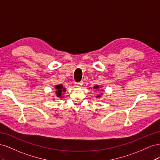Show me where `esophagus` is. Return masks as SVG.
<instances>
[{
    "label": "esophagus",
    "mask_w": 160,
    "mask_h": 160,
    "mask_svg": "<svg viewBox=\"0 0 160 160\" xmlns=\"http://www.w3.org/2000/svg\"><path fill=\"white\" fill-rule=\"evenodd\" d=\"M83 84V81H81V82H79V83H75V85L76 87H77V88H79V87L82 86V85Z\"/></svg>",
    "instance_id": "34e87169"
}]
</instances>
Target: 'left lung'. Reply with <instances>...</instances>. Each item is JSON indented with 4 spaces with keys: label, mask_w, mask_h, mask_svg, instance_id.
<instances>
[{
    "label": "left lung",
    "mask_w": 160,
    "mask_h": 160,
    "mask_svg": "<svg viewBox=\"0 0 160 160\" xmlns=\"http://www.w3.org/2000/svg\"><path fill=\"white\" fill-rule=\"evenodd\" d=\"M90 89V88H89ZM93 89H99V86H98V85H95V86H94L93 87ZM101 95L99 94V95H98V96H97V98H101Z\"/></svg>",
    "instance_id": "obj_1"
}]
</instances>
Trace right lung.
I'll return each instance as SVG.
<instances>
[{
	"label": "right lung",
	"mask_w": 160,
	"mask_h": 160,
	"mask_svg": "<svg viewBox=\"0 0 160 160\" xmlns=\"http://www.w3.org/2000/svg\"><path fill=\"white\" fill-rule=\"evenodd\" d=\"M55 88L56 89V94H57V97L58 98H62V92H65L66 91V88H65L62 85H57L55 87Z\"/></svg>",
	"instance_id": "1"
}]
</instances>
